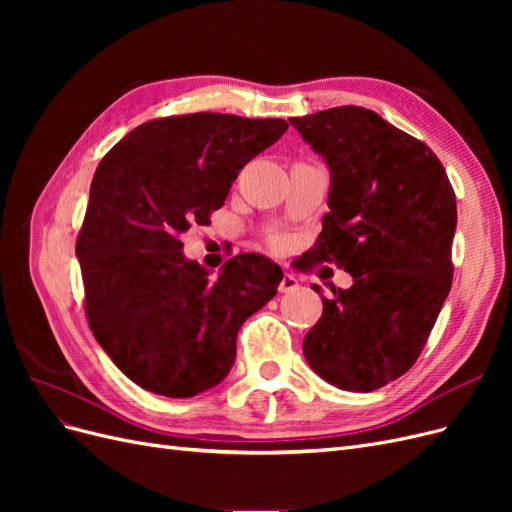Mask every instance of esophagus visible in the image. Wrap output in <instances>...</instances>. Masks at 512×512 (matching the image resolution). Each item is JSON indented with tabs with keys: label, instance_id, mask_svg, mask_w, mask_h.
I'll list each match as a JSON object with an SVG mask.
<instances>
[{
	"label": "esophagus",
	"instance_id": "obj_1",
	"mask_svg": "<svg viewBox=\"0 0 512 512\" xmlns=\"http://www.w3.org/2000/svg\"><path fill=\"white\" fill-rule=\"evenodd\" d=\"M299 288V282H297V277H294L292 273H284L282 275V282H280V286H277V290L280 292H292V290H297Z\"/></svg>",
	"mask_w": 512,
	"mask_h": 512
}]
</instances>
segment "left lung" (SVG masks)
Listing matches in <instances>:
<instances>
[{"label":"left lung","mask_w":512,"mask_h":512,"mask_svg":"<svg viewBox=\"0 0 512 512\" xmlns=\"http://www.w3.org/2000/svg\"><path fill=\"white\" fill-rule=\"evenodd\" d=\"M290 123L322 153L333 177L331 211L305 269L331 262L354 280L322 297L303 354L339 389L376 391L416 363L451 290L455 190L423 141L363 106H335Z\"/></svg>","instance_id":"8db88e82"}]
</instances>
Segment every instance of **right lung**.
I'll use <instances>...</instances> for the list:
<instances>
[{
	"instance_id": "right-lung-1",
	"label": "right lung",
	"mask_w": 512,
	"mask_h": 512,
	"mask_svg": "<svg viewBox=\"0 0 512 512\" xmlns=\"http://www.w3.org/2000/svg\"><path fill=\"white\" fill-rule=\"evenodd\" d=\"M288 130L284 119L190 113L151 119L100 160L76 237L85 316L132 382L164 397L220 384L241 324L271 301L282 269L239 254L211 277L181 235L205 226L239 170Z\"/></svg>"
}]
</instances>
